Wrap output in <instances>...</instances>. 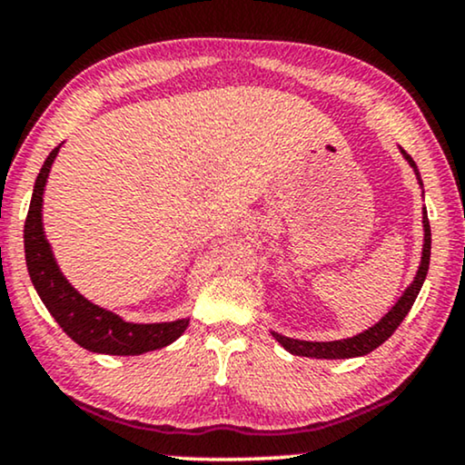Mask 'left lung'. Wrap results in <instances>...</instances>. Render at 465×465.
Segmentation results:
<instances>
[{"mask_svg":"<svg viewBox=\"0 0 465 465\" xmlns=\"http://www.w3.org/2000/svg\"><path fill=\"white\" fill-rule=\"evenodd\" d=\"M401 154H403L405 161L410 163V167L414 169L416 180H419V184L422 186L419 167H416L412 156H410L405 150H401ZM422 193H425V191H422ZM422 229H425V238H422V257H420L419 272H416L412 283L405 287V292L401 293V298H399V301L395 302V307H392L389 313L381 317L378 324H373L371 328H367V331L354 334V337L339 339V341H301V339L283 337V334H279L274 331H272V337L279 341V343L283 345V348L293 356L326 358V361L364 356V354H369V351H373L375 348H380V345L384 343V341L397 331L399 324L403 322V317L410 313V309H412V304L416 301V296H419L422 283H425V276H427V270H429V257H431V227H429V219H427V210L425 208H422Z\"/></svg>","mask_w":465,"mask_h":465,"instance_id":"1","label":"left lung"}]
</instances>
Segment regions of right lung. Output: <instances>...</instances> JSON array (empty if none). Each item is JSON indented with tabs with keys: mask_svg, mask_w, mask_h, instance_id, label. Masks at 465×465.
I'll list each match as a JSON object with an SVG mask.
<instances>
[{
	"mask_svg": "<svg viewBox=\"0 0 465 465\" xmlns=\"http://www.w3.org/2000/svg\"><path fill=\"white\" fill-rule=\"evenodd\" d=\"M62 143L46 156L34 184L32 202L25 219V262L27 272L36 287L40 301L49 309L53 320L62 326L74 343L96 354L111 356H139L145 351L167 348L189 326V320L158 322V324H134L122 320L114 311H107L87 301L79 293L57 266L49 240L45 236L43 225V197L49 172Z\"/></svg>",
	"mask_w": 465,
	"mask_h": 465,
	"instance_id": "right-lung-1",
	"label": "right lung"
}]
</instances>
